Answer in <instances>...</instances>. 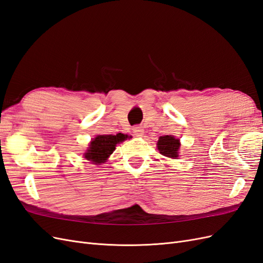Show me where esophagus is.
<instances>
[{
    "mask_svg": "<svg viewBox=\"0 0 263 263\" xmlns=\"http://www.w3.org/2000/svg\"><path fill=\"white\" fill-rule=\"evenodd\" d=\"M133 133H134L135 136L139 137V136H141L142 134H144V129H142V127H140V126H135L133 128Z\"/></svg>",
    "mask_w": 263,
    "mask_h": 263,
    "instance_id": "esophagus-1",
    "label": "esophagus"
}]
</instances>
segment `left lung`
<instances>
[{
    "mask_svg": "<svg viewBox=\"0 0 263 263\" xmlns=\"http://www.w3.org/2000/svg\"><path fill=\"white\" fill-rule=\"evenodd\" d=\"M180 145V139H177L172 135H165V136L159 137L157 142V147L158 150L160 151V154L173 159L179 157Z\"/></svg>",
    "mask_w": 263,
    "mask_h": 263,
    "instance_id": "left-lung-1",
    "label": "left lung"
}]
</instances>
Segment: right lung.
I'll return each mask as SVG.
<instances>
[{
	"instance_id": "add662e5",
	"label": "right lung",
	"mask_w": 263,
	"mask_h": 263,
	"mask_svg": "<svg viewBox=\"0 0 263 263\" xmlns=\"http://www.w3.org/2000/svg\"><path fill=\"white\" fill-rule=\"evenodd\" d=\"M127 138L128 135L119 133L117 135H98L90 142L89 148L84 153V158L93 164L104 163L107 158L113 154L117 144H121Z\"/></svg>"
}]
</instances>
